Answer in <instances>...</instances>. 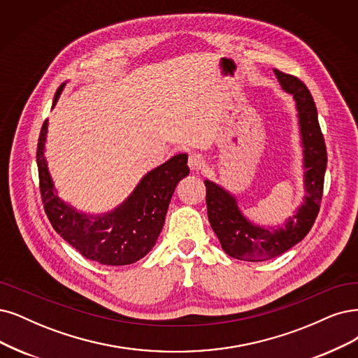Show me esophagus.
Here are the masks:
<instances>
[{"mask_svg": "<svg viewBox=\"0 0 358 358\" xmlns=\"http://www.w3.org/2000/svg\"><path fill=\"white\" fill-rule=\"evenodd\" d=\"M187 165H189V168H190L193 172H199V171L205 166V159H203V156L199 155V153H192V155L189 156Z\"/></svg>", "mask_w": 358, "mask_h": 358, "instance_id": "34e87169", "label": "esophagus"}]
</instances>
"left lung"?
Here are the masks:
<instances>
[{
  "mask_svg": "<svg viewBox=\"0 0 358 358\" xmlns=\"http://www.w3.org/2000/svg\"><path fill=\"white\" fill-rule=\"evenodd\" d=\"M274 75L282 90L295 101L306 192L301 205L283 222V227L259 226L243 214L237 197L230 190L205 180L208 218L221 248L230 257L250 262L279 257L307 236L320 209L327 164L324 138L310 91L292 75L277 69Z\"/></svg>",
  "mask_w": 358,
  "mask_h": 358,
  "instance_id": "obj_1",
  "label": "left lung"
}]
</instances>
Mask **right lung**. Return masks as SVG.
Returning <instances> with one entry per match:
<instances>
[{
    "label": "right lung",
    "mask_w": 358,
    "mask_h": 358,
    "mask_svg": "<svg viewBox=\"0 0 358 358\" xmlns=\"http://www.w3.org/2000/svg\"><path fill=\"white\" fill-rule=\"evenodd\" d=\"M64 85L66 83L59 87L51 109L57 104ZM47 132L48 119L39 134L36 164L45 214L52 229L83 257L104 266H128L148 255L162 231L177 184L190 174L187 155L172 156L149 171L116 208L91 214L76 209L59 196L45 159Z\"/></svg>",
    "instance_id": "right-lung-1"
}]
</instances>
